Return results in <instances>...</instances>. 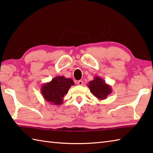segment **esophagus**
<instances>
[{"label":"esophagus","mask_w":153,"mask_h":153,"mask_svg":"<svg viewBox=\"0 0 153 153\" xmlns=\"http://www.w3.org/2000/svg\"><path fill=\"white\" fill-rule=\"evenodd\" d=\"M77 84H78V85L82 86V85H83V81H82V80H80L78 81V82H77Z\"/></svg>","instance_id":"1"}]
</instances>
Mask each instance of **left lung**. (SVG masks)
<instances>
[{
    "label": "left lung",
    "instance_id": "obj_1",
    "mask_svg": "<svg viewBox=\"0 0 153 153\" xmlns=\"http://www.w3.org/2000/svg\"><path fill=\"white\" fill-rule=\"evenodd\" d=\"M87 86L93 95L100 100L107 98L112 92L111 86L105 83V80L98 76H95L94 79L90 81Z\"/></svg>",
    "mask_w": 153,
    "mask_h": 153
}]
</instances>
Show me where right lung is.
<instances>
[{"mask_svg":"<svg viewBox=\"0 0 153 153\" xmlns=\"http://www.w3.org/2000/svg\"><path fill=\"white\" fill-rule=\"evenodd\" d=\"M74 85L73 80L63 76H55L50 82L43 84L41 94L45 101L52 105L63 104V98L71 86Z\"/></svg>","mask_w":153,"mask_h":153,"instance_id":"add662e5","label":"right lung"}]
</instances>
